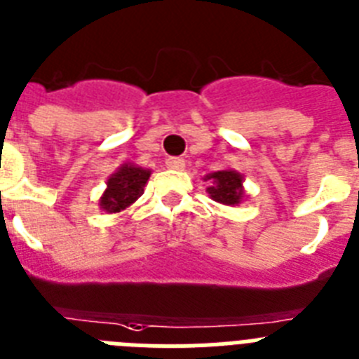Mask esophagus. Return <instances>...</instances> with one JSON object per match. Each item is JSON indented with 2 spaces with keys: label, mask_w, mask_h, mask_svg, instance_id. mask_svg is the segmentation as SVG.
Wrapping results in <instances>:
<instances>
[{
  "label": "esophagus",
  "mask_w": 359,
  "mask_h": 359,
  "mask_svg": "<svg viewBox=\"0 0 359 359\" xmlns=\"http://www.w3.org/2000/svg\"><path fill=\"white\" fill-rule=\"evenodd\" d=\"M166 166L170 168V170H175V171H182L184 166H186V161L180 157H170L166 161Z\"/></svg>",
  "instance_id": "1"
}]
</instances>
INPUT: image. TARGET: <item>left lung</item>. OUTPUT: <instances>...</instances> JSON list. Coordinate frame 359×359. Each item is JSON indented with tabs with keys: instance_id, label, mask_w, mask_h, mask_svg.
<instances>
[{
	"instance_id": "obj_1",
	"label": "left lung",
	"mask_w": 359,
	"mask_h": 359,
	"mask_svg": "<svg viewBox=\"0 0 359 359\" xmlns=\"http://www.w3.org/2000/svg\"><path fill=\"white\" fill-rule=\"evenodd\" d=\"M204 180H210V188L205 191L210 193V197L215 202H220L224 205H238L244 198V188L242 180L244 177L235 170H222L215 171L205 175Z\"/></svg>"
}]
</instances>
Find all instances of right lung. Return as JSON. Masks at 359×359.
I'll list each match as a JSON object with an SVG mask.
<instances>
[{
  "mask_svg": "<svg viewBox=\"0 0 359 359\" xmlns=\"http://www.w3.org/2000/svg\"><path fill=\"white\" fill-rule=\"evenodd\" d=\"M151 171L135 164H123L106 182L99 205L106 213H121L144 193Z\"/></svg>",
  "mask_w": 359,
  "mask_h": 359,
  "instance_id": "obj_1",
  "label": "right lung"
}]
</instances>
